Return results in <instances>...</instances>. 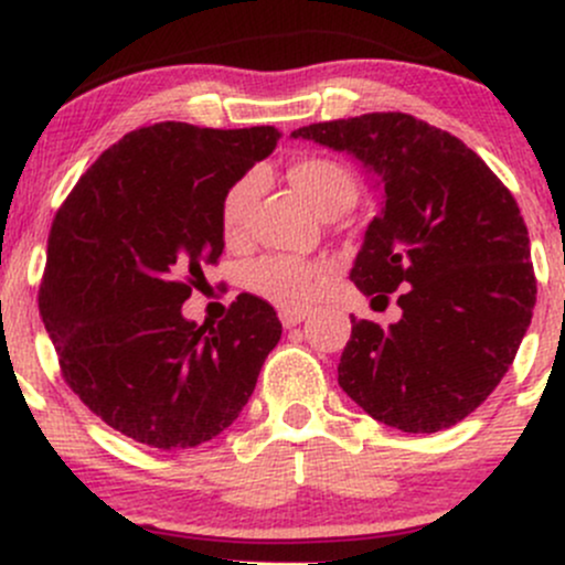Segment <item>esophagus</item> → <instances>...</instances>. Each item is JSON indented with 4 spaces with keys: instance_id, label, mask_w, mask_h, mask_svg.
<instances>
[{
    "instance_id": "obj_1",
    "label": "esophagus",
    "mask_w": 565,
    "mask_h": 565,
    "mask_svg": "<svg viewBox=\"0 0 565 565\" xmlns=\"http://www.w3.org/2000/svg\"><path fill=\"white\" fill-rule=\"evenodd\" d=\"M278 319H281V323L287 329H291V327H297V323L300 321H305L308 319V310H302V308H291V310H281V313H278Z\"/></svg>"
}]
</instances>
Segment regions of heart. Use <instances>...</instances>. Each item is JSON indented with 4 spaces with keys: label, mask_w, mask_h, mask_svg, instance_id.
<instances>
[{
    "label": "heart",
    "mask_w": 565,
    "mask_h": 565,
    "mask_svg": "<svg viewBox=\"0 0 565 565\" xmlns=\"http://www.w3.org/2000/svg\"><path fill=\"white\" fill-rule=\"evenodd\" d=\"M289 178L319 215H323L334 201L355 199L353 174L340 161L321 157L297 159L289 167ZM255 191V174H246V178L236 180L225 191L223 201H220V231H223L225 242H242L246 212H249ZM323 276H327V265L323 263H305L295 260V257L268 255L246 268V287L255 291L257 297H263V300L278 305V308H300V305L313 300Z\"/></svg>",
    "instance_id": "1"
}]
</instances>
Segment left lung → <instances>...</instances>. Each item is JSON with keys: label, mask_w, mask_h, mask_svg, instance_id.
Listing matches in <instances>:
<instances>
[{"label": "left lung", "mask_w": 565, "mask_h": 565, "mask_svg": "<svg viewBox=\"0 0 565 565\" xmlns=\"http://www.w3.org/2000/svg\"><path fill=\"white\" fill-rule=\"evenodd\" d=\"M348 151L382 185L350 281L372 305L401 289V321L353 319L337 382L377 423L438 433L489 398L536 302L529 231L502 180L462 140L412 114L291 132Z\"/></svg>", "instance_id": "obj_1"}]
</instances>
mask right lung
Segmentation results:
<instances>
[{
    "mask_svg": "<svg viewBox=\"0 0 565 565\" xmlns=\"http://www.w3.org/2000/svg\"><path fill=\"white\" fill-rule=\"evenodd\" d=\"M278 138L276 127L135 129L57 210L39 313L63 380L121 436L191 449L233 425L255 391L281 340L276 310L238 295L223 321L199 327L183 302L223 255L225 191Z\"/></svg>",
    "mask_w": 565,
    "mask_h": 565,
    "instance_id": "1",
    "label": "right lung"
}]
</instances>
